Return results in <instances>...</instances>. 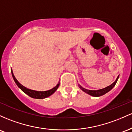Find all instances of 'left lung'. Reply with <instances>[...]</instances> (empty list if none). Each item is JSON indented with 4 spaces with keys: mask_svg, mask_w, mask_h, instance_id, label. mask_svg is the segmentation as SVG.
<instances>
[{
    "mask_svg": "<svg viewBox=\"0 0 132 132\" xmlns=\"http://www.w3.org/2000/svg\"><path fill=\"white\" fill-rule=\"evenodd\" d=\"M118 77H119V75H118V76L117 77L116 80H115V82L113 83V84H111L110 85L108 86V87H105V88H102V89H100V90H87V89H85V88H83L82 86H80V85H79L80 88V89L82 90V91H84V92L87 93V94L93 96V97H100V96L103 95L105 94L107 92H109L110 90H111L112 89V88H113V87L115 85V84H116L117 82Z\"/></svg>",
    "mask_w": 132,
    "mask_h": 132,
    "instance_id": "1",
    "label": "left lung"
}]
</instances>
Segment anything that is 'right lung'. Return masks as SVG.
Returning <instances> with one entry per match:
<instances>
[{"label": "right lung", "mask_w": 132, "mask_h": 132, "mask_svg": "<svg viewBox=\"0 0 132 132\" xmlns=\"http://www.w3.org/2000/svg\"><path fill=\"white\" fill-rule=\"evenodd\" d=\"M11 72H12V77L14 78L15 82V84H17V85L18 86L19 88L21 89L25 94H26L27 95L29 96V97H32V98H37V99H43L47 98V97H49V96L52 95L56 90H57L58 87H59V85H60V82H59V84H57L55 87H54L53 88L50 89L49 90H47V91H44V92H41V91H35V90H30L29 89V88H26L24 86H23L22 84H20V83L18 82L16 78L15 77L14 73H13L12 70H11Z\"/></svg>", "instance_id": "1"}]
</instances>
